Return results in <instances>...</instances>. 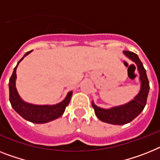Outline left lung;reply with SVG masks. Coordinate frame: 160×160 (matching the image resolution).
Listing matches in <instances>:
<instances>
[{"mask_svg": "<svg viewBox=\"0 0 160 160\" xmlns=\"http://www.w3.org/2000/svg\"><path fill=\"white\" fill-rule=\"evenodd\" d=\"M123 54L135 62L137 65L139 73V80L141 82L140 91L135 96V98L128 102L123 105L111 107L109 109L98 107L95 105L93 101L92 102V107L94 109L97 117L101 121L115 125H123L129 123L140 115L146 104L150 89V84L148 78L146 76V70L138 55L130 51H123Z\"/></svg>", "mask_w": 160, "mask_h": 160, "instance_id": "obj_1", "label": "left lung"}]
</instances>
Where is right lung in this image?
I'll return each instance as SVG.
<instances>
[{"label":"right lung","instance_id":"obj_1","mask_svg":"<svg viewBox=\"0 0 160 160\" xmlns=\"http://www.w3.org/2000/svg\"><path fill=\"white\" fill-rule=\"evenodd\" d=\"M32 50L27 52L23 57L18 62V63L14 68V72L11 77L9 79V102L14 111L25 119L28 121L35 123H45L59 118L62 115L65 111L66 107L69 104L71 97L72 95V91L68 92L65 98L61 102L55 105H34L31 103L26 102L21 98L16 88V69L18 64Z\"/></svg>","mask_w":160,"mask_h":160}]
</instances>
